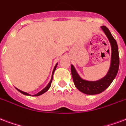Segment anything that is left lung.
<instances>
[{
  "instance_id": "1",
  "label": "left lung",
  "mask_w": 126,
  "mask_h": 126,
  "mask_svg": "<svg viewBox=\"0 0 126 126\" xmlns=\"http://www.w3.org/2000/svg\"><path fill=\"white\" fill-rule=\"evenodd\" d=\"M101 29L104 32L106 33V36L108 37L111 46V61L110 70L106 77L103 79L96 81H88L82 79L76 72L74 67L71 65V71L72 75L73 80L74 82L75 87L77 89L83 94L87 95H95L99 94L106 90L108 87L110 85L112 81L114 79L119 69L120 65V57H119V52H118V44L116 43L115 39L113 37L111 34L110 31H109L106 26H102Z\"/></svg>"
}]
</instances>
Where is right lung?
I'll list each match as a JSON object with an SVG mask.
<instances>
[{"instance_id":"obj_1","label":"right lung","mask_w":126,"mask_h":126,"mask_svg":"<svg viewBox=\"0 0 126 126\" xmlns=\"http://www.w3.org/2000/svg\"><path fill=\"white\" fill-rule=\"evenodd\" d=\"M57 65H55V67H54V69H53V73H52V78H51V81L49 82V84L47 85V86L46 87H45L44 89H43L42 91H41V92H40L39 93H38V94H35V95H34L33 96H39V95H42V94H44V93H45V92H46L47 91V90H48V89H49V88H50V87H51V82H52V80H53V75L54 71H55V69H56V67H57ZM16 89H17V90H18V92H20L21 94H24V95H30V94H27V93H26V92H23V91H21V90H20V89H17V88H16Z\"/></svg>"}]
</instances>
